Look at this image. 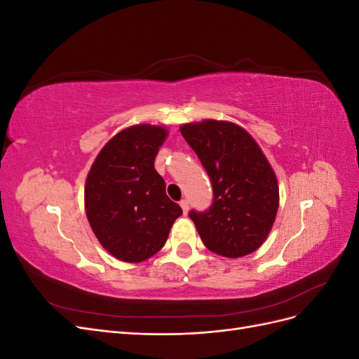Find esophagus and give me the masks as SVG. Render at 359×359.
<instances>
[{"label":"esophagus","instance_id":"34e87169","mask_svg":"<svg viewBox=\"0 0 359 359\" xmlns=\"http://www.w3.org/2000/svg\"><path fill=\"white\" fill-rule=\"evenodd\" d=\"M180 205H181L184 215H187V212H189V201H187V199H182V201L180 202Z\"/></svg>","mask_w":359,"mask_h":359}]
</instances>
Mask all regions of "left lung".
Listing matches in <instances>:
<instances>
[{
  "label": "left lung",
  "instance_id": "8db88e82",
  "mask_svg": "<svg viewBox=\"0 0 359 359\" xmlns=\"http://www.w3.org/2000/svg\"><path fill=\"white\" fill-rule=\"evenodd\" d=\"M212 184L208 211H190L205 247L243 257L264 244L278 210V182L248 132L229 121L205 119L180 127Z\"/></svg>",
  "mask_w": 359,
  "mask_h": 359
}]
</instances>
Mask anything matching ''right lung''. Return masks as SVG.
I'll list each match as a JSON object with an SVG mask.
<instances>
[{
  "label": "right lung",
  "mask_w": 359,
  "mask_h": 359,
  "mask_svg": "<svg viewBox=\"0 0 359 359\" xmlns=\"http://www.w3.org/2000/svg\"><path fill=\"white\" fill-rule=\"evenodd\" d=\"M166 137L161 126L127 127L102 148L86 177V219L100 244L123 262L154 256L182 214L154 169Z\"/></svg>",
  "instance_id": "obj_1"
}]
</instances>
